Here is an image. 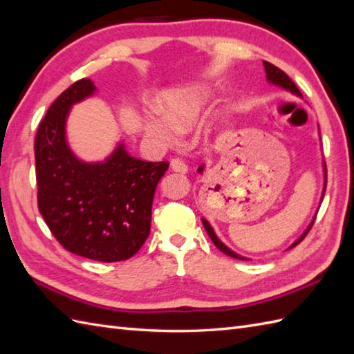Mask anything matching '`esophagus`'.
Returning <instances> with one entry per match:
<instances>
[{"instance_id": "obj_1", "label": "esophagus", "mask_w": 354, "mask_h": 354, "mask_svg": "<svg viewBox=\"0 0 354 354\" xmlns=\"http://www.w3.org/2000/svg\"><path fill=\"white\" fill-rule=\"evenodd\" d=\"M169 167H171L172 171L180 172V174H186V172H187L186 163L183 160H180V159H172L171 163H169Z\"/></svg>"}]
</instances>
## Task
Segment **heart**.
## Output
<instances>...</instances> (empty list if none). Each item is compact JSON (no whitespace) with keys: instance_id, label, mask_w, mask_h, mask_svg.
<instances>
[{"instance_id":"1","label":"heart","mask_w":354,"mask_h":354,"mask_svg":"<svg viewBox=\"0 0 354 354\" xmlns=\"http://www.w3.org/2000/svg\"><path fill=\"white\" fill-rule=\"evenodd\" d=\"M210 100L212 91L203 85L165 91L159 97V115L145 118V132L154 141L169 144L174 141L176 132H191L203 123L209 114Z\"/></svg>"}]
</instances>
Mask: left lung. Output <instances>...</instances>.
Instances as JSON below:
<instances>
[{
    "instance_id": "left-lung-1",
    "label": "left lung",
    "mask_w": 354,
    "mask_h": 354,
    "mask_svg": "<svg viewBox=\"0 0 354 354\" xmlns=\"http://www.w3.org/2000/svg\"><path fill=\"white\" fill-rule=\"evenodd\" d=\"M264 71H266V80H267V82L269 84H272V85H274V87H279V88H282V90H286V91H290L291 94H295V96H301L300 94V91H299V88L296 87V84L292 82L290 77L287 76V73H283L281 68H278L277 66H273V64H270V63H267V62H264ZM204 169H205V165H201L200 168H198V172H200V174H203L204 172ZM323 177H324V182H323V191H322V198H320V203L323 201V196H324V192H326V163L323 162ZM315 216H317V212H315V214H314V218H313V221L309 222V225L306 227V230L301 232V234L295 240V242H292L290 246H288V249H291V248H295L296 245H299L301 240L305 239V236L308 234V231L313 228V223H314V221H315ZM201 221H203V225H204V228H205V231H207V234H209V237L212 239V242L214 243V246H216L219 251H222L223 254H227L228 257H232V258H237V260H249V258H246V257H243V255H240V254H237V252H234L232 251L231 248H228L225 243L222 242V240L216 236V232H214V230H213V227L210 225V222L207 221L205 218H201ZM287 249V251H288Z\"/></svg>"
}]
</instances>
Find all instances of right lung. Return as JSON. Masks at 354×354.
<instances>
[{
    "label": "right lung",
    "mask_w": 354,
    "mask_h": 354,
    "mask_svg": "<svg viewBox=\"0 0 354 354\" xmlns=\"http://www.w3.org/2000/svg\"><path fill=\"white\" fill-rule=\"evenodd\" d=\"M97 93L90 80L63 91L37 129V203L50 232L68 252L112 263L135 255L150 234L151 205L168 162H145L120 141L97 162L76 156L67 142L73 105Z\"/></svg>",
    "instance_id": "right-lung-1"
}]
</instances>
